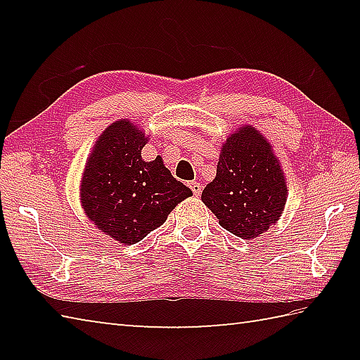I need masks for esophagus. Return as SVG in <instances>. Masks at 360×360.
Returning a JSON list of instances; mask_svg holds the SVG:
<instances>
[{"mask_svg":"<svg viewBox=\"0 0 360 360\" xmlns=\"http://www.w3.org/2000/svg\"><path fill=\"white\" fill-rule=\"evenodd\" d=\"M191 188L195 197H200V193H202V184H200V182H191Z\"/></svg>","mask_w":360,"mask_h":360,"instance_id":"obj_1","label":"esophagus"}]
</instances>
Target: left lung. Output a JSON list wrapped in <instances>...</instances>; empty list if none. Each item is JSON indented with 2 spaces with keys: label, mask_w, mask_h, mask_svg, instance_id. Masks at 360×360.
Here are the masks:
<instances>
[{
  "label": "left lung",
  "mask_w": 360,
  "mask_h": 360,
  "mask_svg": "<svg viewBox=\"0 0 360 360\" xmlns=\"http://www.w3.org/2000/svg\"><path fill=\"white\" fill-rule=\"evenodd\" d=\"M202 200L225 230L243 240L257 238L278 222L288 186L279 160L260 131L246 125L227 138L216 178L205 187Z\"/></svg>",
  "instance_id": "left-lung-1"
}]
</instances>
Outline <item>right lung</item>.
<instances>
[{"label": "right lung", "instance_id": "right-lung-1", "mask_svg": "<svg viewBox=\"0 0 360 360\" xmlns=\"http://www.w3.org/2000/svg\"><path fill=\"white\" fill-rule=\"evenodd\" d=\"M149 138L130 120L114 122L96 139L85 163L81 203L103 233L135 245L167 221L192 191L173 178L162 157L144 162Z\"/></svg>", "mask_w": 360, "mask_h": 360}]
</instances>
